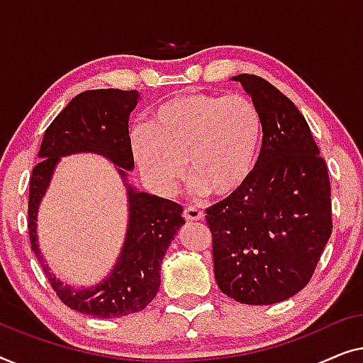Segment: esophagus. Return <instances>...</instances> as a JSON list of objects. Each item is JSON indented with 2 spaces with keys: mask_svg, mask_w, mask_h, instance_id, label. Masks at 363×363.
Instances as JSON below:
<instances>
[{
  "mask_svg": "<svg viewBox=\"0 0 363 363\" xmlns=\"http://www.w3.org/2000/svg\"><path fill=\"white\" fill-rule=\"evenodd\" d=\"M184 218L189 222L201 220V218H203V212L201 211V208H197L194 206H187L186 208H184Z\"/></svg>",
  "mask_w": 363,
  "mask_h": 363,
  "instance_id": "obj_1",
  "label": "esophagus"
}]
</instances>
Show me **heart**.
Here are the masks:
<instances>
[{"label":"heart","instance_id":"b5f03b06","mask_svg":"<svg viewBox=\"0 0 363 363\" xmlns=\"http://www.w3.org/2000/svg\"><path fill=\"white\" fill-rule=\"evenodd\" d=\"M263 143V113L245 95L172 96L156 106L150 126L131 131L136 164L162 194L174 191L189 162L199 192L233 196L253 177Z\"/></svg>","mask_w":363,"mask_h":363}]
</instances>
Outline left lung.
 Instances as JSON below:
<instances>
[{"instance_id": "obj_1", "label": "left lung", "mask_w": 363, "mask_h": 363, "mask_svg": "<svg viewBox=\"0 0 363 363\" xmlns=\"http://www.w3.org/2000/svg\"><path fill=\"white\" fill-rule=\"evenodd\" d=\"M232 80L262 110L264 143L252 179L206 211L213 273L237 303H281L309 283L333 233L328 166L288 96L258 75Z\"/></svg>"}]
</instances>
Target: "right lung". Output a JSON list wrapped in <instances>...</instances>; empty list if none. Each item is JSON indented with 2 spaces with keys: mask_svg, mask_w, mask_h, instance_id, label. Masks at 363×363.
I'll list each match as a JSON object with an SVG mask.
<instances>
[{
  "mask_svg": "<svg viewBox=\"0 0 363 363\" xmlns=\"http://www.w3.org/2000/svg\"><path fill=\"white\" fill-rule=\"evenodd\" d=\"M140 99L136 90L100 89L74 96L45 130L39 162L29 179L28 228L30 248L50 286L65 306L82 314L111 319L143 311L161 284V262L179 228L186 223L182 206L131 187L126 172L135 167L128 118ZM95 152L121 167L129 189V230L114 269L104 282L86 290L64 286L48 272L37 245V208L53 169L62 155Z\"/></svg>",
  "mask_w": 363,
  "mask_h": 363,
  "instance_id": "1",
  "label": "right lung"
}]
</instances>
